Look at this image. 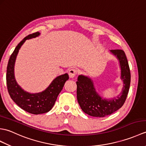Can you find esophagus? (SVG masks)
Here are the masks:
<instances>
[{
  "instance_id": "obj_1",
  "label": "esophagus",
  "mask_w": 146,
  "mask_h": 146,
  "mask_svg": "<svg viewBox=\"0 0 146 146\" xmlns=\"http://www.w3.org/2000/svg\"><path fill=\"white\" fill-rule=\"evenodd\" d=\"M77 73V71L76 70L74 69V68H71V70L69 71V76L71 78H73L75 76Z\"/></svg>"
}]
</instances>
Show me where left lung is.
I'll return each mask as SVG.
<instances>
[{"mask_svg":"<svg viewBox=\"0 0 146 146\" xmlns=\"http://www.w3.org/2000/svg\"><path fill=\"white\" fill-rule=\"evenodd\" d=\"M110 52L119 62L120 79L123 85L119 95L111 99L101 97L96 91L93 80L87 76L80 75L76 82L77 100L80 106L85 113L92 117H104L119 110L124 104L129 92L131 72L125 52L122 49Z\"/></svg>","mask_w":146,"mask_h":146,"instance_id":"1","label":"left lung"}]
</instances>
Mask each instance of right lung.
<instances>
[{
    "instance_id": "1",
    "label": "right lung",
    "mask_w": 146,
    "mask_h": 146,
    "mask_svg": "<svg viewBox=\"0 0 146 146\" xmlns=\"http://www.w3.org/2000/svg\"><path fill=\"white\" fill-rule=\"evenodd\" d=\"M39 35V32L33 33L19 43L9 58L6 75L8 92L12 100L22 109L35 115L46 113L51 110L65 82L69 79L68 73L58 76L44 91L35 94L25 91L18 85L15 78L14 66L19 51L27 39L35 38Z\"/></svg>"
}]
</instances>
